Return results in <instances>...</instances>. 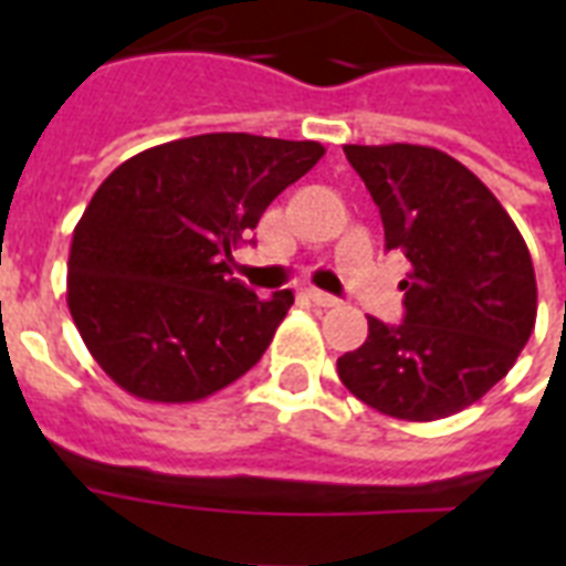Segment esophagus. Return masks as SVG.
Masks as SVG:
<instances>
[{
    "label": "esophagus",
    "mask_w": 566,
    "mask_h": 566,
    "mask_svg": "<svg viewBox=\"0 0 566 566\" xmlns=\"http://www.w3.org/2000/svg\"><path fill=\"white\" fill-rule=\"evenodd\" d=\"M308 296L314 305H319V308H335L337 302H340L337 296H332V293H326V291H317V287H311Z\"/></svg>",
    "instance_id": "1"
}]
</instances>
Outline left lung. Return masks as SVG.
<instances>
[{"label":"left lung","instance_id":"1","mask_svg":"<svg viewBox=\"0 0 566 566\" xmlns=\"http://www.w3.org/2000/svg\"><path fill=\"white\" fill-rule=\"evenodd\" d=\"M411 273L405 319L367 317L337 358L346 390L396 420L429 422L479 402L517 361L537 317L535 266L500 199L440 149L344 146Z\"/></svg>","mask_w":566,"mask_h":566}]
</instances>
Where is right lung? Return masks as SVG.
<instances>
[{
    "label": "right lung",
    "mask_w": 566,
    "mask_h": 566,
    "mask_svg": "<svg viewBox=\"0 0 566 566\" xmlns=\"http://www.w3.org/2000/svg\"><path fill=\"white\" fill-rule=\"evenodd\" d=\"M326 155L220 132L153 146L102 181L73 231L66 305L102 370L146 402H199L252 370L293 305L231 279V249Z\"/></svg>",
    "instance_id": "obj_1"
}]
</instances>
